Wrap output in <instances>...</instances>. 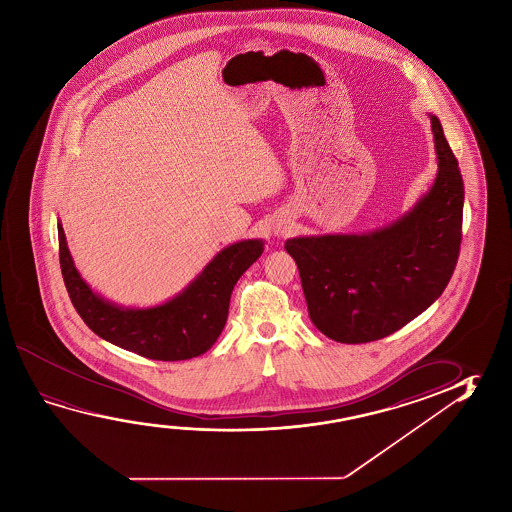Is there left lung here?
<instances>
[{
  "label": "left lung",
  "mask_w": 512,
  "mask_h": 512,
  "mask_svg": "<svg viewBox=\"0 0 512 512\" xmlns=\"http://www.w3.org/2000/svg\"><path fill=\"white\" fill-rule=\"evenodd\" d=\"M437 175L411 210L362 234L285 241L296 260L310 321L337 343L377 341L441 296L461 250L464 185L443 126L428 114Z\"/></svg>",
  "instance_id": "left-lung-1"
}]
</instances>
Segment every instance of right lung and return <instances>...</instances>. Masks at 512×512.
<instances>
[{
    "instance_id": "right-lung-1",
    "label": "right lung",
    "mask_w": 512,
    "mask_h": 512,
    "mask_svg": "<svg viewBox=\"0 0 512 512\" xmlns=\"http://www.w3.org/2000/svg\"><path fill=\"white\" fill-rule=\"evenodd\" d=\"M59 227L60 269L69 298L96 336L153 361H185L212 348L228 318L234 285L264 252L262 239L230 244L168 302L125 307L96 293L76 269Z\"/></svg>"
}]
</instances>
